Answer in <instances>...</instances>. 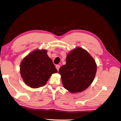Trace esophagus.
I'll return each instance as SVG.
<instances>
[{
    "mask_svg": "<svg viewBox=\"0 0 121 121\" xmlns=\"http://www.w3.org/2000/svg\"><path fill=\"white\" fill-rule=\"evenodd\" d=\"M56 69H57V71L59 70V69H60V66L59 65H56Z\"/></svg>",
    "mask_w": 121,
    "mask_h": 121,
    "instance_id": "34e87169",
    "label": "esophagus"
}]
</instances>
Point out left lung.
Here are the masks:
<instances>
[{
    "label": "left lung",
    "instance_id": "8db88e82",
    "mask_svg": "<svg viewBox=\"0 0 121 121\" xmlns=\"http://www.w3.org/2000/svg\"><path fill=\"white\" fill-rule=\"evenodd\" d=\"M96 70L94 58L86 50L77 47L68 54L66 64L60 68L58 73L65 88L75 93L82 92L91 85Z\"/></svg>",
    "mask_w": 121,
    "mask_h": 121
}]
</instances>
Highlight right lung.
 <instances>
[{
	"instance_id": "add662e5",
	"label": "right lung",
	"mask_w": 121,
	"mask_h": 121,
	"mask_svg": "<svg viewBox=\"0 0 121 121\" xmlns=\"http://www.w3.org/2000/svg\"><path fill=\"white\" fill-rule=\"evenodd\" d=\"M46 49H37L28 54L20 64V74L24 83L32 88L44 86L57 69L47 56Z\"/></svg>"
}]
</instances>
